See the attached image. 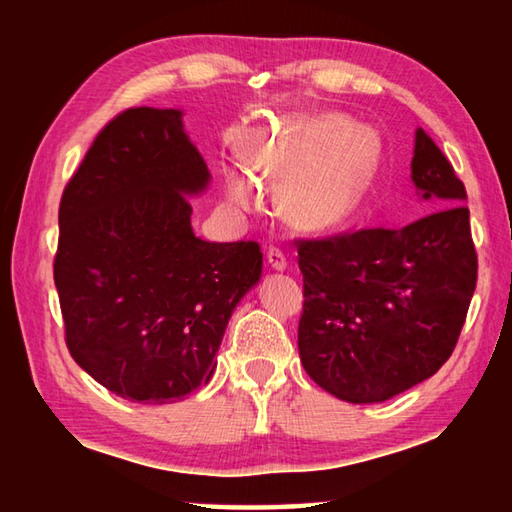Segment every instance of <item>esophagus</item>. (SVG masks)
Instances as JSON below:
<instances>
[{
    "label": "esophagus",
    "mask_w": 512,
    "mask_h": 512,
    "mask_svg": "<svg viewBox=\"0 0 512 512\" xmlns=\"http://www.w3.org/2000/svg\"><path fill=\"white\" fill-rule=\"evenodd\" d=\"M266 262H268V266H271L273 271H277V273L287 271V257H284L282 250H277V248H268V253H266Z\"/></svg>",
    "instance_id": "1"
}]
</instances>
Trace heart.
<instances>
[{
  "label": "heart",
  "instance_id": "heart-1",
  "mask_svg": "<svg viewBox=\"0 0 512 512\" xmlns=\"http://www.w3.org/2000/svg\"><path fill=\"white\" fill-rule=\"evenodd\" d=\"M384 142L375 128L343 112L287 115L241 140L246 167L223 169V192L239 210L259 203V183L280 185L284 221L302 232H325L350 219L368 196Z\"/></svg>",
  "mask_w": 512,
  "mask_h": 512
}]
</instances>
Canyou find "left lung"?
<instances>
[{
    "instance_id": "1",
    "label": "left lung",
    "mask_w": 512,
    "mask_h": 512,
    "mask_svg": "<svg viewBox=\"0 0 512 512\" xmlns=\"http://www.w3.org/2000/svg\"><path fill=\"white\" fill-rule=\"evenodd\" d=\"M411 180L436 212L397 230L300 241V361L343 402H386L436 375L470 307L476 253L467 194L422 128Z\"/></svg>"
}]
</instances>
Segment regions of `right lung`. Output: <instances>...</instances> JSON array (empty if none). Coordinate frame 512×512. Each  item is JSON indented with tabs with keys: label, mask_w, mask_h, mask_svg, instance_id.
<instances>
[{
	"label": "right lung",
	"mask_w": 512,
	"mask_h": 512,
	"mask_svg": "<svg viewBox=\"0 0 512 512\" xmlns=\"http://www.w3.org/2000/svg\"><path fill=\"white\" fill-rule=\"evenodd\" d=\"M210 180L183 110L131 108L63 192L54 282L67 348L124 400L169 404L207 384L232 311L262 277L255 241L194 235L189 198Z\"/></svg>",
	"instance_id": "add662e5"
}]
</instances>
